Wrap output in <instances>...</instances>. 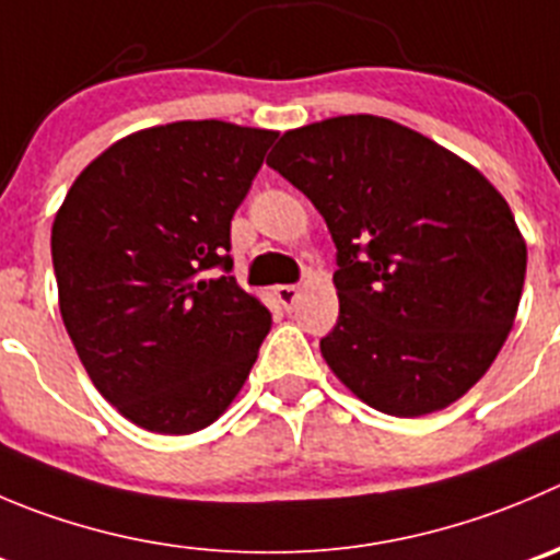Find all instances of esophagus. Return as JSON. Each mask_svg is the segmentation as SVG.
I'll list each match as a JSON object with an SVG mask.
<instances>
[{
    "instance_id": "esophagus-1",
    "label": "esophagus",
    "mask_w": 560,
    "mask_h": 560,
    "mask_svg": "<svg viewBox=\"0 0 560 560\" xmlns=\"http://www.w3.org/2000/svg\"><path fill=\"white\" fill-rule=\"evenodd\" d=\"M275 294H277V300H280V305H283L285 311H291L296 302V296H300V285H277Z\"/></svg>"
}]
</instances>
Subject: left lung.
I'll use <instances>...</instances> for the list:
<instances>
[{"label": "left lung", "instance_id": "8db88e82", "mask_svg": "<svg viewBox=\"0 0 560 560\" xmlns=\"http://www.w3.org/2000/svg\"><path fill=\"white\" fill-rule=\"evenodd\" d=\"M324 217L340 313L322 354L398 418L436 412L492 365L528 249L500 191L429 137L376 115L285 131L266 159Z\"/></svg>", "mask_w": 560, "mask_h": 560}]
</instances>
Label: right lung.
<instances>
[{"label":"right lung","mask_w":560,"mask_h":560,"mask_svg":"<svg viewBox=\"0 0 560 560\" xmlns=\"http://www.w3.org/2000/svg\"><path fill=\"white\" fill-rule=\"evenodd\" d=\"M275 140L222 120L137 131L57 211L62 322L101 396L142 429L214 423L269 335V307L231 275V220Z\"/></svg>","instance_id":"obj_1"}]
</instances>
